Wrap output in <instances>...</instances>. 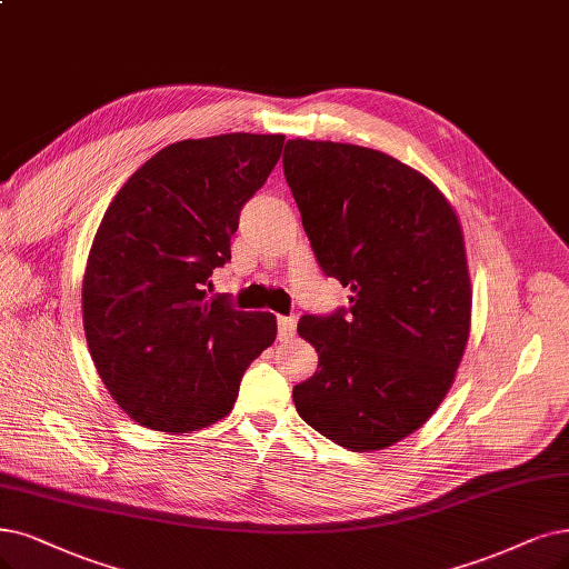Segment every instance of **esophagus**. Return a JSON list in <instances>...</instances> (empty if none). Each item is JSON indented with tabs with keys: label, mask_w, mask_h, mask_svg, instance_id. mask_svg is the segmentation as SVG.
<instances>
[{
	"label": "esophagus",
	"mask_w": 569,
	"mask_h": 569,
	"mask_svg": "<svg viewBox=\"0 0 569 569\" xmlns=\"http://www.w3.org/2000/svg\"><path fill=\"white\" fill-rule=\"evenodd\" d=\"M296 317H279L277 326H279V338H290L296 332Z\"/></svg>",
	"instance_id": "34e87169"
}]
</instances>
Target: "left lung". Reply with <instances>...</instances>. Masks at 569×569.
Instances as JSON below:
<instances>
[{
  "mask_svg": "<svg viewBox=\"0 0 569 569\" xmlns=\"http://www.w3.org/2000/svg\"><path fill=\"white\" fill-rule=\"evenodd\" d=\"M283 176L323 273L351 290L349 309L300 319L319 370L292 401L332 443L385 450L436 412L465 356L461 224L429 178L368 147L288 140Z\"/></svg>",
  "mask_w": 569,
  "mask_h": 569,
  "instance_id": "left-lung-1",
  "label": "left lung"
}]
</instances>
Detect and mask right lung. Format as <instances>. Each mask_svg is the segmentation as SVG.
<instances>
[{"instance_id":"right-lung-1","label":"right lung","mask_w":569,"mask_h":569,"mask_svg":"<svg viewBox=\"0 0 569 569\" xmlns=\"http://www.w3.org/2000/svg\"><path fill=\"white\" fill-rule=\"evenodd\" d=\"M283 136L180 140L147 159L104 210L81 286L83 332L117 406L140 427L189 433L234 408L246 368L277 338L269 311L208 298L243 203Z\"/></svg>"}]
</instances>
